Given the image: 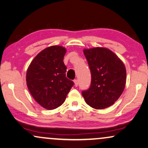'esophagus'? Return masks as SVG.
<instances>
[{"mask_svg":"<svg viewBox=\"0 0 148 148\" xmlns=\"http://www.w3.org/2000/svg\"><path fill=\"white\" fill-rule=\"evenodd\" d=\"M74 83H75V86L76 87L79 85V81L77 79H75L74 80Z\"/></svg>","mask_w":148,"mask_h":148,"instance_id":"1","label":"esophagus"}]
</instances>
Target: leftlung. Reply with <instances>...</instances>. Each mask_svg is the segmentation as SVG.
<instances>
[{
    "instance_id": "obj_1",
    "label": "left lung",
    "mask_w": 148,
    "mask_h": 148,
    "mask_svg": "<svg viewBox=\"0 0 148 148\" xmlns=\"http://www.w3.org/2000/svg\"><path fill=\"white\" fill-rule=\"evenodd\" d=\"M91 71V84L82 94L89 106L96 109L110 106L118 100L126 84V69L123 62L106 48L84 50Z\"/></svg>"
}]
</instances>
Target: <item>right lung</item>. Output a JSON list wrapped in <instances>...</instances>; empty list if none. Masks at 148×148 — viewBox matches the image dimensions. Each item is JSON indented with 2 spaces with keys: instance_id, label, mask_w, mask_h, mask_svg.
<instances>
[{
  "instance_id": "right-lung-1",
  "label": "right lung",
  "mask_w": 148,
  "mask_h": 148,
  "mask_svg": "<svg viewBox=\"0 0 148 148\" xmlns=\"http://www.w3.org/2000/svg\"><path fill=\"white\" fill-rule=\"evenodd\" d=\"M66 49L52 46L40 52L30 63L26 74L27 86L32 96L47 110L63 104L74 83L66 77L63 58Z\"/></svg>"
}]
</instances>
